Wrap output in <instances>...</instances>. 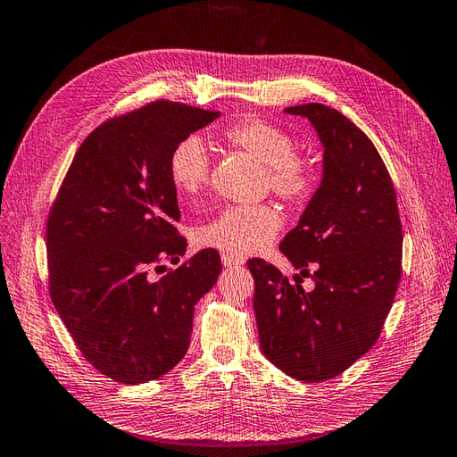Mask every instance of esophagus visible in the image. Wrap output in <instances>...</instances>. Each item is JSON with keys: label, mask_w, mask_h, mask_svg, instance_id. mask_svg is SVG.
Masks as SVG:
<instances>
[{"label": "esophagus", "mask_w": 457, "mask_h": 457, "mask_svg": "<svg viewBox=\"0 0 457 457\" xmlns=\"http://www.w3.org/2000/svg\"><path fill=\"white\" fill-rule=\"evenodd\" d=\"M221 264H224L226 268H231V266H241L243 260L237 258V256H231V254H221Z\"/></svg>", "instance_id": "1"}]
</instances>
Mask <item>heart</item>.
I'll list each match as a JSON object with an SVG mask.
<instances>
[{
  "mask_svg": "<svg viewBox=\"0 0 457 457\" xmlns=\"http://www.w3.org/2000/svg\"><path fill=\"white\" fill-rule=\"evenodd\" d=\"M229 145L266 166L270 189L287 203H304L316 187V172L296 156V139L285 128L258 116H246L221 129ZM172 186L181 199L199 197L211 178V151L199 136H187L174 147L168 162ZM281 214L270 204L226 206L197 231L203 246L231 256L254 254L278 236Z\"/></svg>",
  "mask_w": 457,
  "mask_h": 457,
  "instance_id": "obj_1",
  "label": "heart"
}]
</instances>
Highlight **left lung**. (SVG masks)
Returning a JSON list of instances; mask_svg holds the SVG:
<instances>
[{
    "label": "left lung",
    "instance_id": "obj_1",
    "mask_svg": "<svg viewBox=\"0 0 457 457\" xmlns=\"http://www.w3.org/2000/svg\"><path fill=\"white\" fill-rule=\"evenodd\" d=\"M316 128L323 178L279 251L310 275L306 294L262 258L254 278V314L264 356L293 379L320 383L348 370L375 345L402 273L396 191L371 139L321 103L287 107ZM314 269V272H310Z\"/></svg>",
    "mask_w": 457,
    "mask_h": 457
}]
</instances>
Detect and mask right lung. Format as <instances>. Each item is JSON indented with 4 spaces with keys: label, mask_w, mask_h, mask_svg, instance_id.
<instances>
[{
    "label": "right lung",
    "mask_w": 457,
    "mask_h": 457,
    "mask_svg": "<svg viewBox=\"0 0 457 457\" xmlns=\"http://www.w3.org/2000/svg\"><path fill=\"white\" fill-rule=\"evenodd\" d=\"M218 116L161 99L109 119L76 151L49 211L51 301L82 356L112 381L139 385L170 371L189 348L195 304L218 281L214 249L149 276L187 246L174 226L170 154Z\"/></svg>",
    "instance_id": "obj_1"
}]
</instances>
